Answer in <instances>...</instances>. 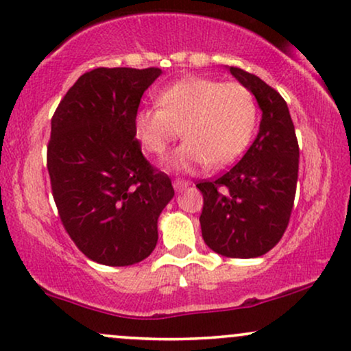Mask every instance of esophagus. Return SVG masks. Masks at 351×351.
Wrapping results in <instances>:
<instances>
[{
  "mask_svg": "<svg viewBox=\"0 0 351 351\" xmlns=\"http://www.w3.org/2000/svg\"><path fill=\"white\" fill-rule=\"evenodd\" d=\"M189 186V181H186V180H175L173 181V188L176 189V191H184V189H186Z\"/></svg>",
  "mask_w": 351,
  "mask_h": 351,
  "instance_id": "obj_1",
  "label": "esophagus"
}]
</instances>
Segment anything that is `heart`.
<instances>
[{
  "mask_svg": "<svg viewBox=\"0 0 351 351\" xmlns=\"http://www.w3.org/2000/svg\"><path fill=\"white\" fill-rule=\"evenodd\" d=\"M158 103L137 109L134 129L143 149L155 155L183 134L186 141L165 162L170 170L226 167L243 154L255 129V99L239 83L184 78L165 88Z\"/></svg>",
  "mask_w": 351,
  "mask_h": 351,
  "instance_id": "obj_1",
  "label": "heart"
}]
</instances>
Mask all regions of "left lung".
Returning <instances> with one entry per match:
<instances>
[{
    "mask_svg": "<svg viewBox=\"0 0 351 351\" xmlns=\"http://www.w3.org/2000/svg\"><path fill=\"white\" fill-rule=\"evenodd\" d=\"M255 96L260 130L242 160L214 181L196 186L204 197L202 239L227 258H256L280 242L296 196L299 147L286 101L263 80L229 66Z\"/></svg>",
    "mask_w": 351,
    "mask_h": 351,
    "instance_id": "left-lung-1",
    "label": "left lung"
}]
</instances>
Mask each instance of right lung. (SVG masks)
Listing matches in <instances>:
<instances>
[{
    "label": "right lung",
    "mask_w": 351,
    "mask_h": 351,
    "mask_svg": "<svg viewBox=\"0 0 351 351\" xmlns=\"http://www.w3.org/2000/svg\"><path fill=\"white\" fill-rule=\"evenodd\" d=\"M160 69H95L66 91L52 117L47 168L58 216L88 258L108 267L145 260L171 180L143 158L134 116Z\"/></svg>",
    "instance_id": "add662e5"
}]
</instances>
